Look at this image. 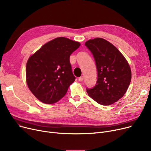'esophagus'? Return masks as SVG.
I'll use <instances>...</instances> for the list:
<instances>
[{"label":"esophagus","mask_w":151,"mask_h":151,"mask_svg":"<svg viewBox=\"0 0 151 151\" xmlns=\"http://www.w3.org/2000/svg\"><path fill=\"white\" fill-rule=\"evenodd\" d=\"M78 80L80 81V82H82L84 80V77L83 76H81L78 78Z\"/></svg>","instance_id":"1"}]
</instances>
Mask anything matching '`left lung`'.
<instances>
[{"label":"left lung","instance_id":"obj_1","mask_svg":"<svg viewBox=\"0 0 151 151\" xmlns=\"http://www.w3.org/2000/svg\"><path fill=\"white\" fill-rule=\"evenodd\" d=\"M85 45L92 52L97 70L96 86L86 89L88 96L100 105H112L124 96L130 85L129 63L121 52L104 38L89 40Z\"/></svg>","mask_w":151,"mask_h":151}]
</instances>
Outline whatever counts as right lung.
<instances>
[{
  "label": "right lung",
  "mask_w": 151,
  "mask_h": 151,
  "mask_svg": "<svg viewBox=\"0 0 151 151\" xmlns=\"http://www.w3.org/2000/svg\"><path fill=\"white\" fill-rule=\"evenodd\" d=\"M80 46L79 42L58 37L46 43L29 58L26 81L30 91L46 104L58 101L75 80L70 56Z\"/></svg>",
  "instance_id": "1"
}]
</instances>
